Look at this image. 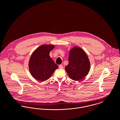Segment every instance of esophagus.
I'll return each instance as SVG.
<instances>
[{
    "label": "esophagus",
    "mask_w": 120,
    "mask_h": 120,
    "mask_svg": "<svg viewBox=\"0 0 120 120\" xmlns=\"http://www.w3.org/2000/svg\"><path fill=\"white\" fill-rule=\"evenodd\" d=\"M59 69H62L63 68V66L62 65H60L59 66Z\"/></svg>",
    "instance_id": "esophagus-1"
}]
</instances>
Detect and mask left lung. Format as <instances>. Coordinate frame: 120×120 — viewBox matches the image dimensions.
I'll return each instance as SVG.
<instances>
[{
	"instance_id": "8db88e82",
	"label": "left lung",
	"mask_w": 120,
	"mask_h": 120,
	"mask_svg": "<svg viewBox=\"0 0 120 120\" xmlns=\"http://www.w3.org/2000/svg\"><path fill=\"white\" fill-rule=\"evenodd\" d=\"M68 64L65 69L69 77L75 81L85 78L90 69V60L85 51L77 46L72 47L69 51Z\"/></svg>"
}]
</instances>
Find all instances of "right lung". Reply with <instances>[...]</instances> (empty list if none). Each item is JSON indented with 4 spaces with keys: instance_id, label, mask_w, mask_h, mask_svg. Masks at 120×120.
Instances as JSON below:
<instances>
[{
    "instance_id": "obj_1",
    "label": "right lung",
    "mask_w": 120,
    "mask_h": 120,
    "mask_svg": "<svg viewBox=\"0 0 120 120\" xmlns=\"http://www.w3.org/2000/svg\"><path fill=\"white\" fill-rule=\"evenodd\" d=\"M55 47L53 45H43L35 49L28 63L29 71L35 80L45 81L48 80L58 67L49 56Z\"/></svg>"
}]
</instances>
